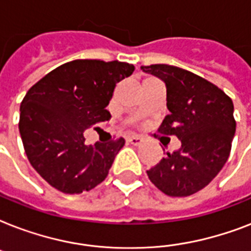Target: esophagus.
<instances>
[{"instance_id": "1", "label": "esophagus", "mask_w": 251, "mask_h": 251, "mask_svg": "<svg viewBox=\"0 0 251 251\" xmlns=\"http://www.w3.org/2000/svg\"><path fill=\"white\" fill-rule=\"evenodd\" d=\"M127 141H129V143H131V145L139 146L142 143V142H143V138L138 137V135H134V137L127 138Z\"/></svg>"}]
</instances>
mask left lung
<instances>
[{
    "label": "left lung",
    "instance_id": "left-lung-1",
    "mask_svg": "<svg viewBox=\"0 0 251 251\" xmlns=\"http://www.w3.org/2000/svg\"><path fill=\"white\" fill-rule=\"evenodd\" d=\"M167 86L165 116L159 133L181 141L147 171L155 186L169 197H187L202 190L229 157L236 131L232 99L202 76L172 65L142 66Z\"/></svg>",
    "mask_w": 251,
    "mask_h": 251
}]
</instances>
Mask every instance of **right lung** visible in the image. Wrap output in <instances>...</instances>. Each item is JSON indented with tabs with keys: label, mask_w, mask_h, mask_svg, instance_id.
<instances>
[{
	"label": "right lung",
	"mask_w": 251,
	"mask_h": 251,
	"mask_svg": "<svg viewBox=\"0 0 251 251\" xmlns=\"http://www.w3.org/2000/svg\"><path fill=\"white\" fill-rule=\"evenodd\" d=\"M133 72V65L120 61H70L25 94L19 133L29 163L50 186L80 194L105 179L125 139L87 146L83 131L109 120L105 108L114 87Z\"/></svg>",
	"instance_id": "right-lung-1"
}]
</instances>
